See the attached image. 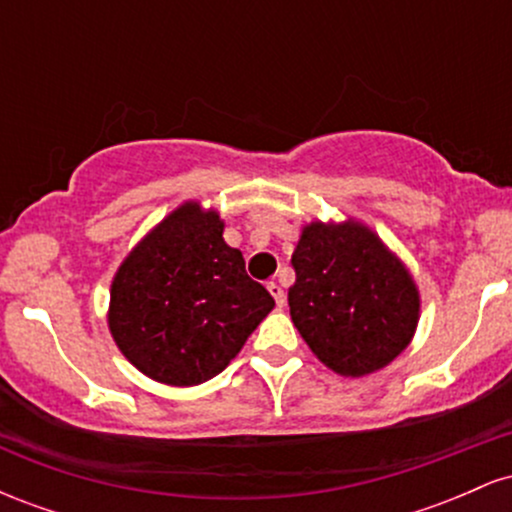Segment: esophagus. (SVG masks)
Here are the masks:
<instances>
[{"mask_svg": "<svg viewBox=\"0 0 512 512\" xmlns=\"http://www.w3.org/2000/svg\"><path fill=\"white\" fill-rule=\"evenodd\" d=\"M267 289H269V293H272V296H274L276 305H284V303H286V293H284V289H281L279 284H276V281H269Z\"/></svg>", "mask_w": 512, "mask_h": 512, "instance_id": "esophagus-1", "label": "esophagus"}]
</instances>
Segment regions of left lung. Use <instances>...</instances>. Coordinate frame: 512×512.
<instances>
[{
  "label": "left lung",
  "mask_w": 512,
  "mask_h": 512,
  "mask_svg": "<svg viewBox=\"0 0 512 512\" xmlns=\"http://www.w3.org/2000/svg\"><path fill=\"white\" fill-rule=\"evenodd\" d=\"M291 264L293 325L325 366L356 378L407 349L419 320V291L366 226L310 223Z\"/></svg>",
  "instance_id": "8db88e82"
}]
</instances>
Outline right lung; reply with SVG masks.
I'll use <instances>...</instances> for the list:
<instances>
[{
	"label": "right lung",
	"instance_id": "obj_1",
	"mask_svg": "<svg viewBox=\"0 0 512 512\" xmlns=\"http://www.w3.org/2000/svg\"><path fill=\"white\" fill-rule=\"evenodd\" d=\"M274 308L223 243L216 211L185 204L117 269L108 325L117 346L149 378L199 385L219 375Z\"/></svg>",
	"mask_w": 512,
	"mask_h": 512
}]
</instances>
